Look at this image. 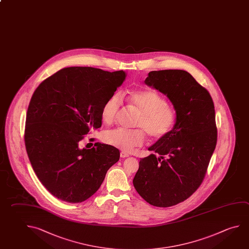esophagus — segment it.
Instances as JSON below:
<instances>
[{"label": "esophagus", "mask_w": 249, "mask_h": 249, "mask_svg": "<svg viewBox=\"0 0 249 249\" xmlns=\"http://www.w3.org/2000/svg\"><path fill=\"white\" fill-rule=\"evenodd\" d=\"M129 157V154H127V153L125 152V151H122L121 152V157H123V158H125V157Z\"/></svg>", "instance_id": "34e87169"}]
</instances>
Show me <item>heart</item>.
Masks as SVG:
<instances>
[{"label":"heart","instance_id":"1","mask_svg":"<svg viewBox=\"0 0 249 249\" xmlns=\"http://www.w3.org/2000/svg\"><path fill=\"white\" fill-rule=\"evenodd\" d=\"M126 101L140 113L135 126L140 128H115L106 131L103 141L106 143L129 152L142 146L145 133L152 140H160L169 135L174 128L176 112L168 105L165 97L152 89H143L129 92ZM123 104L120 93H114L105 101L101 108V118L106 124H112Z\"/></svg>","mask_w":249,"mask_h":249}]
</instances>
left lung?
I'll use <instances>...</instances> for the list:
<instances>
[{"mask_svg": "<svg viewBox=\"0 0 249 249\" xmlns=\"http://www.w3.org/2000/svg\"><path fill=\"white\" fill-rule=\"evenodd\" d=\"M144 82L170 99L176 123L148 148L155 153L141 159L133 183L150 205L169 207L192 196L205 178L218 137L214 103L185 71H152Z\"/></svg>", "mask_w": 249, "mask_h": 249, "instance_id": "1", "label": "left lung"}]
</instances>
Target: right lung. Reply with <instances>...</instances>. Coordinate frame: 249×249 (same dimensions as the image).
Segmentation results:
<instances>
[{"mask_svg": "<svg viewBox=\"0 0 249 249\" xmlns=\"http://www.w3.org/2000/svg\"><path fill=\"white\" fill-rule=\"evenodd\" d=\"M123 71L67 67L44 79L31 97L24 142L40 182L58 199L80 203L101 187L118 148L96 142L79 148L92 128L101 126V108L123 83Z\"/></svg>", "mask_w": 249, "mask_h": 249, "instance_id": "right-lung-1", "label": "right lung"}]
</instances>
